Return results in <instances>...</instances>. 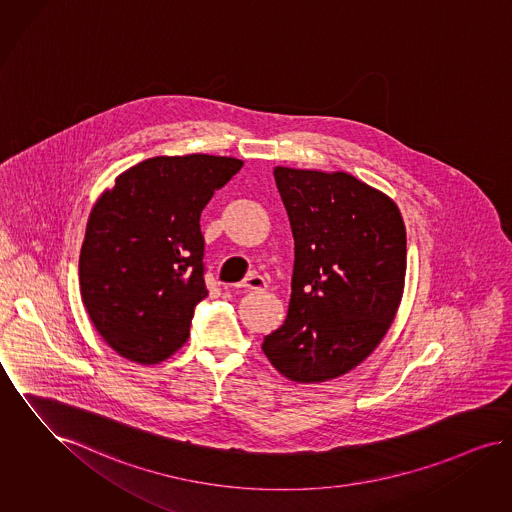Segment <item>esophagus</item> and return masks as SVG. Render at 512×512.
Returning a JSON list of instances; mask_svg holds the SVG:
<instances>
[{
    "label": "esophagus",
    "mask_w": 512,
    "mask_h": 512,
    "mask_svg": "<svg viewBox=\"0 0 512 512\" xmlns=\"http://www.w3.org/2000/svg\"><path fill=\"white\" fill-rule=\"evenodd\" d=\"M237 288H243V290H265L267 283H265V279L262 275L250 273L241 283L237 284Z\"/></svg>",
    "instance_id": "esophagus-1"
}]
</instances>
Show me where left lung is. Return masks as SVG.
I'll list each match as a JSON object with an SVG mask.
<instances>
[{
    "mask_svg": "<svg viewBox=\"0 0 512 512\" xmlns=\"http://www.w3.org/2000/svg\"><path fill=\"white\" fill-rule=\"evenodd\" d=\"M294 237L288 315L265 336L284 378H340L378 347L402 300L406 228L395 201L347 172L275 167Z\"/></svg>",
    "mask_w": 512,
    "mask_h": 512,
    "instance_id": "left-lung-1",
    "label": "left lung"
}]
</instances>
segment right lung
Here are the masks:
<instances>
[{"label": "right lung", "mask_w": 512, "mask_h": 512, "mask_svg": "<svg viewBox=\"0 0 512 512\" xmlns=\"http://www.w3.org/2000/svg\"><path fill=\"white\" fill-rule=\"evenodd\" d=\"M241 167L235 157L161 155L98 197L79 254L81 300L121 357L157 364L188 341L193 309L209 294L199 218Z\"/></svg>", "instance_id": "1"}]
</instances>
